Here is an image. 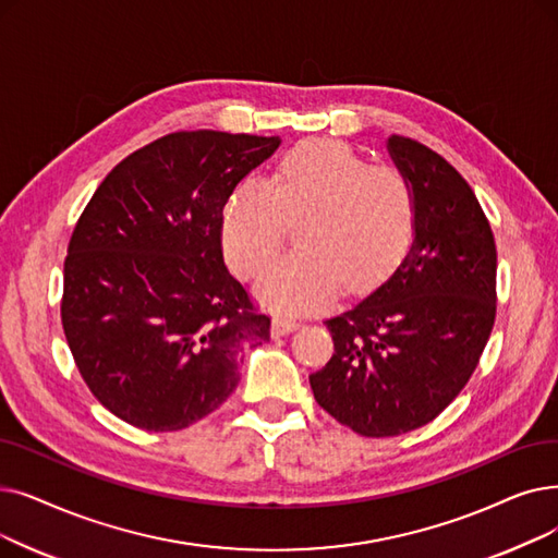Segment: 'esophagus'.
<instances>
[{
  "label": "esophagus",
  "mask_w": 558,
  "mask_h": 558,
  "mask_svg": "<svg viewBox=\"0 0 558 558\" xmlns=\"http://www.w3.org/2000/svg\"><path fill=\"white\" fill-rule=\"evenodd\" d=\"M299 328H301V322L289 319V317H276V319L271 322V335H274V337H282V335L294 332V330H299Z\"/></svg>",
  "instance_id": "obj_1"
}]
</instances>
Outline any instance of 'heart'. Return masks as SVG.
I'll list each match as a JSON object with an SVG mask.
<instances>
[{
  "instance_id": "obj_1",
  "label": "heart",
  "mask_w": 558,
  "mask_h": 558,
  "mask_svg": "<svg viewBox=\"0 0 558 558\" xmlns=\"http://www.w3.org/2000/svg\"><path fill=\"white\" fill-rule=\"evenodd\" d=\"M310 207L296 253L278 259L257 284L276 312H310L339 289L367 292L403 259L415 234L417 203L392 166H369L351 145L305 141L280 161L274 180L241 182L223 209L221 241L232 271L257 278L284 239V216Z\"/></svg>"
}]
</instances>
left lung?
<instances>
[{"instance_id":"left-lung-1","label":"left lung","mask_w":558,"mask_h":558,"mask_svg":"<svg viewBox=\"0 0 558 558\" xmlns=\"http://www.w3.org/2000/svg\"><path fill=\"white\" fill-rule=\"evenodd\" d=\"M387 153L415 193L413 244L374 292L326 322L335 353L310 376L317 403L367 438L438 417L495 324L497 251L474 191L426 145L392 134Z\"/></svg>"}]
</instances>
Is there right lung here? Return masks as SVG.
<instances>
[{"label": "right lung", "mask_w": 558, "mask_h": 558, "mask_svg": "<svg viewBox=\"0 0 558 558\" xmlns=\"http://www.w3.org/2000/svg\"><path fill=\"white\" fill-rule=\"evenodd\" d=\"M280 136L175 132L120 161L70 236L61 322L88 390L143 430H180L239 383L241 349L269 342L226 269L223 207Z\"/></svg>", "instance_id": "1"}]
</instances>
